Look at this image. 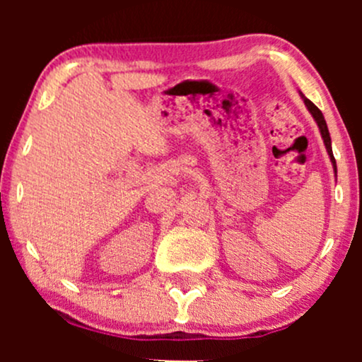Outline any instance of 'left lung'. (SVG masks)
<instances>
[{"mask_svg":"<svg viewBox=\"0 0 362 362\" xmlns=\"http://www.w3.org/2000/svg\"><path fill=\"white\" fill-rule=\"evenodd\" d=\"M301 98L303 102H305V105L308 107L310 114L313 115L315 122L318 124V129H320V134H322L323 138V143H325V148H327V153L328 156H330V161L332 165H334V170H335V177H337V165H335V158H334V153H332V139H330V132H328V127H327V122H325V117H323V114L320 112V109L317 105H315L313 102L308 100V98L305 97V95L301 93Z\"/></svg>","mask_w":362,"mask_h":362,"instance_id":"1","label":"left lung"}]
</instances>
